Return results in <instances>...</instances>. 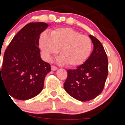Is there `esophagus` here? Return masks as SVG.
I'll return each mask as SVG.
<instances>
[{
  "label": "esophagus",
  "mask_w": 125,
  "mask_h": 125,
  "mask_svg": "<svg viewBox=\"0 0 125 125\" xmlns=\"http://www.w3.org/2000/svg\"><path fill=\"white\" fill-rule=\"evenodd\" d=\"M51 69H52V71H55V70H58V68H57V67H56V66H53V65H52V66H51Z\"/></svg>",
  "instance_id": "esophagus-1"
}]
</instances>
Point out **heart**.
<instances>
[{"instance_id": "obj_1", "label": "heart", "mask_w": 125, "mask_h": 125, "mask_svg": "<svg viewBox=\"0 0 125 125\" xmlns=\"http://www.w3.org/2000/svg\"><path fill=\"white\" fill-rule=\"evenodd\" d=\"M39 44L45 60H51L60 49L61 55L58 58L60 63L70 66L83 64L89 57L92 42L89 37L81 34L70 28H61L52 30L51 35L43 32L39 36Z\"/></svg>"}]
</instances>
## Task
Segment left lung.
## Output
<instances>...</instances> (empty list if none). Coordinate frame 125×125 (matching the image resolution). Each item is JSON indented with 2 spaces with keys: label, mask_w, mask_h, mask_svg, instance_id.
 I'll return each instance as SVG.
<instances>
[{
  "label": "left lung",
  "mask_w": 125,
  "mask_h": 125,
  "mask_svg": "<svg viewBox=\"0 0 125 125\" xmlns=\"http://www.w3.org/2000/svg\"><path fill=\"white\" fill-rule=\"evenodd\" d=\"M94 47L86 62L74 70L67 71L65 91L81 102L90 101L102 92L108 75V59L101 42L89 35Z\"/></svg>",
  "instance_id": "left-lung-1"
}]
</instances>
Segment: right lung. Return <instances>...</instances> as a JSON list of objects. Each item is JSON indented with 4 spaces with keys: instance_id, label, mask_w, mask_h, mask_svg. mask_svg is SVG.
I'll return each mask as SVG.
<instances>
[{
    "instance_id": "add662e5",
    "label": "right lung",
    "mask_w": 125,
    "mask_h": 125,
    "mask_svg": "<svg viewBox=\"0 0 125 125\" xmlns=\"http://www.w3.org/2000/svg\"><path fill=\"white\" fill-rule=\"evenodd\" d=\"M48 26L42 22L26 24L14 36L5 52L0 66V84L16 99H30L42 90L45 77L51 68L41 58L39 38Z\"/></svg>"
}]
</instances>
